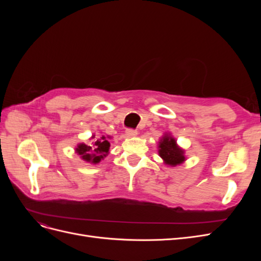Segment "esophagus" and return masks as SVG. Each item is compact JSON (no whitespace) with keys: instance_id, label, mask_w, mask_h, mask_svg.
Wrapping results in <instances>:
<instances>
[{"instance_id":"34e87169","label":"esophagus","mask_w":261,"mask_h":261,"mask_svg":"<svg viewBox=\"0 0 261 261\" xmlns=\"http://www.w3.org/2000/svg\"><path fill=\"white\" fill-rule=\"evenodd\" d=\"M137 134H138V132L136 130V129H134V128H128V129H126V132H125V136L126 137H135V136H137Z\"/></svg>"}]
</instances>
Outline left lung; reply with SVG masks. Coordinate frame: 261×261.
I'll list each match as a JSON object with an SVG mask.
<instances>
[{
  "instance_id": "obj_1",
  "label": "left lung",
  "mask_w": 261,
  "mask_h": 261,
  "mask_svg": "<svg viewBox=\"0 0 261 261\" xmlns=\"http://www.w3.org/2000/svg\"><path fill=\"white\" fill-rule=\"evenodd\" d=\"M159 154L164 160V162L169 165H177L185 160L183 150L176 146V141L174 138L170 136H164L161 139L159 145Z\"/></svg>"
}]
</instances>
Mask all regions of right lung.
I'll list each match as a JSON object with an SVG mask.
<instances>
[{"instance_id":"obj_1","label":"right lung","mask_w":261,"mask_h":261,"mask_svg":"<svg viewBox=\"0 0 261 261\" xmlns=\"http://www.w3.org/2000/svg\"><path fill=\"white\" fill-rule=\"evenodd\" d=\"M92 138H94V136ZM109 149L110 143L105 136H102L100 138H94L89 145L80 144L76 148V152L82 156L83 160L96 164L108 154Z\"/></svg>"}]
</instances>
